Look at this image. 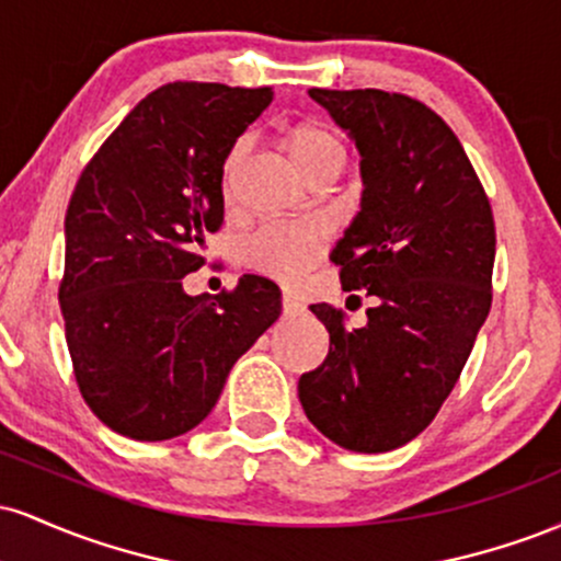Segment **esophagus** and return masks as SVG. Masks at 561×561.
Here are the masks:
<instances>
[{
    "label": "esophagus",
    "mask_w": 561,
    "mask_h": 561,
    "mask_svg": "<svg viewBox=\"0 0 561 561\" xmlns=\"http://www.w3.org/2000/svg\"><path fill=\"white\" fill-rule=\"evenodd\" d=\"M282 311H285V317H293V313L302 311V306L293 298V295H282Z\"/></svg>",
    "instance_id": "obj_1"
}]
</instances>
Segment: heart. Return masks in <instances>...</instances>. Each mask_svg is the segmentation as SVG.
Wrapping results in <instances>:
<instances>
[{
    "mask_svg": "<svg viewBox=\"0 0 561 561\" xmlns=\"http://www.w3.org/2000/svg\"><path fill=\"white\" fill-rule=\"evenodd\" d=\"M287 150L293 152L295 163L300 165L308 176L330 169H343L345 147L330 128L319 124H295L285 134ZM244 152H248V139H237L231 145L227 160H224V190L229 192L234 173L240 169ZM324 250V231L311 221H272L250 231L240 244V255L244 266L253 272L272 276L276 282H295L298 276L319 259Z\"/></svg>",
    "mask_w": 561,
    "mask_h": 561,
    "instance_id": "b5f03b06",
    "label": "heart"
}]
</instances>
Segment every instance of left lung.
<instances>
[{
  "label": "left lung",
  "instance_id": "1",
  "mask_svg": "<svg viewBox=\"0 0 561 561\" xmlns=\"http://www.w3.org/2000/svg\"><path fill=\"white\" fill-rule=\"evenodd\" d=\"M308 94L362 152V210L330 261L345 293L364 289L377 302L358 330L343 308L311 306L330 353L300 377L298 396L332 443L382 454L435 420L491 311V199L461 141L424 102L382 89Z\"/></svg>",
  "mask_w": 561,
  "mask_h": 561
}]
</instances>
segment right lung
Returning <instances> with one entry per match:
<instances>
[{
	"label": "right lung",
	"mask_w": 561,
	"mask_h": 561,
	"mask_svg": "<svg viewBox=\"0 0 561 561\" xmlns=\"http://www.w3.org/2000/svg\"><path fill=\"white\" fill-rule=\"evenodd\" d=\"M272 96V87L165 83L76 182L57 298L83 401L113 433L141 443L190 433L279 319L282 293L263 276L214 298L182 287L224 224V160Z\"/></svg>",
	"instance_id": "right-lung-1"
}]
</instances>
